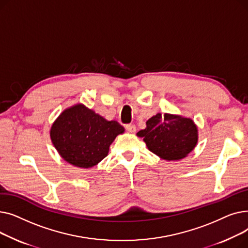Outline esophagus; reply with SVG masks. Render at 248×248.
<instances>
[{"label": "esophagus", "instance_id": "1", "mask_svg": "<svg viewBox=\"0 0 248 248\" xmlns=\"http://www.w3.org/2000/svg\"><path fill=\"white\" fill-rule=\"evenodd\" d=\"M125 128L127 129V131H128L129 133H132V134L136 133V131H137V127H136V125H135V124H126V125H125Z\"/></svg>", "mask_w": 248, "mask_h": 248}]
</instances>
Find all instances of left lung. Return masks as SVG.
I'll use <instances>...</instances> for the list:
<instances>
[{"label": "left lung", "instance_id": "1", "mask_svg": "<svg viewBox=\"0 0 248 248\" xmlns=\"http://www.w3.org/2000/svg\"><path fill=\"white\" fill-rule=\"evenodd\" d=\"M137 136L144 139L148 149L166 161L184 159L198 142V127L186 116L157 113Z\"/></svg>", "mask_w": 248, "mask_h": 248}]
</instances>
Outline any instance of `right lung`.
Segmentation results:
<instances>
[{
    "label": "right lung",
    "instance_id": "1",
    "mask_svg": "<svg viewBox=\"0 0 248 248\" xmlns=\"http://www.w3.org/2000/svg\"><path fill=\"white\" fill-rule=\"evenodd\" d=\"M124 133L116 121H108L82 103L64 109L50 128L60 157L70 165L90 169L107 157L114 139Z\"/></svg>",
    "mask_w": 248,
    "mask_h": 248
}]
</instances>
